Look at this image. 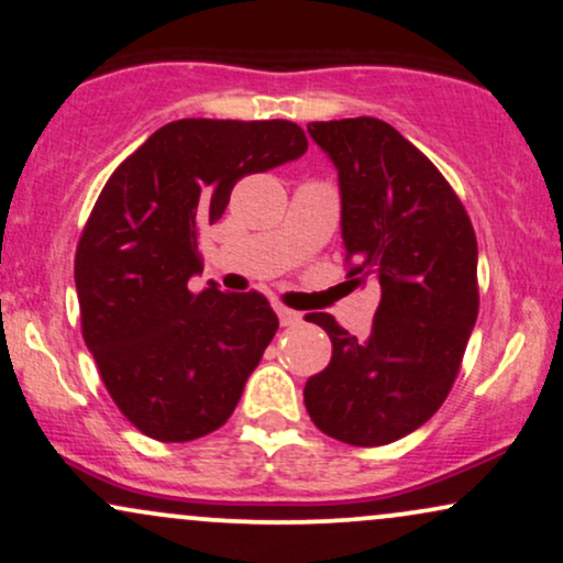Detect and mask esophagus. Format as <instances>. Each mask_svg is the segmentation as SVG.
Wrapping results in <instances>:
<instances>
[{"instance_id": "obj_1", "label": "esophagus", "mask_w": 563, "mask_h": 563, "mask_svg": "<svg viewBox=\"0 0 563 563\" xmlns=\"http://www.w3.org/2000/svg\"><path fill=\"white\" fill-rule=\"evenodd\" d=\"M275 311H277V319H280L283 327H296V324H301V314H298V311H294V309H288V306L277 303Z\"/></svg>"}]
</instances>
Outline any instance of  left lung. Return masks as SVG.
Segmentation results:
<instances>
[{"label":"left lung","mask_w":563,"mask_h":563,"mask_svg":"<svg viewBox=\"0 0 563 563\" xmlns=\"http://www.w3.org/2000/svg\"><path fill=\"white\" fill-rule=\"evenodd\" d=\"M309 134L338 168L347 277L379 283L382 301L364 340L306 314L332 358L303 402L327 437L382 446L429 421L457 379L478 319V241L450 181L395 126L355 117Z\"/></svg>","instance_id":"left-lung-1"}]
</instances>
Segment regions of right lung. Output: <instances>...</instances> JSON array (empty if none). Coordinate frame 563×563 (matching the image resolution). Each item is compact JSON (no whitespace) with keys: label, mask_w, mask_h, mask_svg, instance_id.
<instances>
[{"label":"right lung","mask_w":563,"mask_h":563,"mask_svg":"<svg viewBox=\"0 0 563 563\" xmlns=\"http://www.w3.org/2000/svg\"><path fill=\"white\" fill-rule=\"evenodd\" d=\"M286 119H179L111 174L77 241L80 324L111 400L145 437L191 441L236 410L277 332L257 290L191 294L197 239L225 212L239 179L301 158Z\"/></svg>","instance_id":"1"}]
</instances>
